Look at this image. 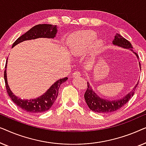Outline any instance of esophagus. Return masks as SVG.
I'll return each instance as SVG.
<instances>
[{
    "mask_svg": "<svg viewBox=\"0 0 146 146\" xmlns=\"http://www.w3.org/2000/svg\"><path fill=\"white\" fill-rule=\"evenodd\" d=\"M81 76V73L79 71H76L75 72H74L72 74V76L73 78H75V77H78V76Z\"/></svg>",
    "mask_w": 146,
    "mask_h": 146,
    "instance_id": "1",
    "label": "esophagus"
}]
</instances>
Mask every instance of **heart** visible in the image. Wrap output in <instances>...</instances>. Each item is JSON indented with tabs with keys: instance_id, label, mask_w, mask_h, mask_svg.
Instances as JSON below:
<instances>
[{
	"instance_id": "obj_1",
	"label": "heart",
	"mask_w": 146,
	"mask_h": 146,
	"mask_svg": "<svg viewBox=\"0 0 146 146\" xmlns=\"http://www.w3.org/2000/svg\"><path fill=\"white\" fill-rule=\"evenodd\" d=\"M96 38L94 31H80L72 34L67 40V44L73 54L80 55L90 48ZM103 44L101 40H97L94 44V52L98 53L102 48Z\"/></svg>"
}]
</instances>
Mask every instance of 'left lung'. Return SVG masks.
<instances>
[{
	"instance_id": "1",
	"label": "left lung",
	"mask_w": 146,
	"mask_h": 146,
	"mask_svg": "<svg viewBox=\"0 0 146 146\" xmlns=\"http://www.w3.org/2000/svg\"><path fill=\"white\" fill-rule=\"evenodd\" d=\"M113 44L117 46L123 48L130 50L136 56L137 58L138 59V55L136 52L133 51V47L131 43L128 40L121 36L118 33H116V35L114 36V39L112 41ZM139 69L141 70L140 62H139ZM138 84V82L128 94L124 96L123 98L116 100H108L104 98L99 96L93 90L90 84L88 82V88L84 94V98L88 106L92 111L94 112L102 113H108L115 111L121 108L125 104L128 102V101L133 96V94Z\"/></svg>"
}]
</instances>
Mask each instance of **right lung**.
<instances>
[{"label":"right lung","instance_id":"1","mask_svg":"<svg viewBox=\"0 0 146 146\" xmlns=\"http://www.w3.org/2000/svg\"><path fill=\"white\" fill-rule=\"evenodd\" d=\"M57 33L58 27L56 25L54 26L52 25H47V24L36 25L25 34L20 36L13 43L12 48L18 44L25 40H35L39 38H54L56 37ZM7 62L8 58L7 60V62H6L4 78H5L7 93L13 102L15 104H17L19 108L23 109L24 111H28V112L37 113L48 110L52 106L53 104L54 103L56 99L60 85L67 80L68 78L66 77L64 78L59 79L58 80L54 83L44 94L36 98L30 100L21 99V98L14 94L13 92L11 91V88H10L9 84H8L7 76Z\"/></svg>","mask_w":146,"mask_h":146}]
</instances>
